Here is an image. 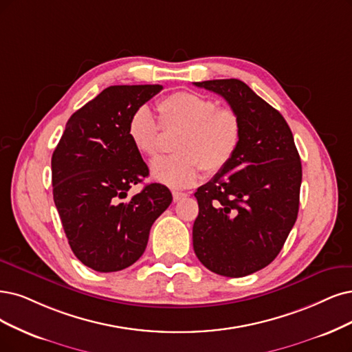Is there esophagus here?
Returning <instances> with one entry per match:
<instances>
[{
	"mask_svg": "<svg viewBox=\"0 0 352 352\" xmlns=\"http://www.w3.org/2000/svg\"><path fill=\"white\" fill-rule=\"evenodd\" d=\"M187 196L186 192H179V191H173V199H174V203L179 201L181 199H184Z\"/></svg>",
	"mask_w": 352,
	"mask_h": 352,
	"instance_id": "34e87169",
	"label": "esophagus"
}]
</instances>
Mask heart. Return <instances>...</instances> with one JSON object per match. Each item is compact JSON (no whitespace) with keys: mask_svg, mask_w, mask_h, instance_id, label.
<instances>
[{"mask_svg":"<svg viewBox=\"0 0 352 352\" xmlns=\"http://www.w3.org/2000/svg\"><path fill=\"white\" fill-rule=\"evenodd\" d=\"M158 111L160 123L146 106L138 107L127 122V136L143 156H153L158 151L161 127L178 132L173 146L177 153L151 165L152 178L158 183L171 188L191 187L200 178L201 168L216 174L236 153L242 126L232 107H217L209 97L181 91L164 98Z\"/></svg>","mask_w":352,"mask_h":352,"instance_id":"heart-1","label":"heart"}]
</instances>
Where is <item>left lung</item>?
<instances>
[{
  "label": "left lung",
  "mask_w": 352,
  "mask_h": 352,
  "mask_svg": "<svg viewBox=\"0 0 352 352\" xmlns=\"http://www.w3.org/2000/svg\"><path fill=\"white\" fill-rule=\"evenodd\" d=\"M222 96L241 119L236 153L196 194L192 246L200 263L225 277H243L280 254L298 213L302 162L284 117L245 82H194Z\"/></svg>",
  "instance_id": "left-lung-1"
}]
</instances>
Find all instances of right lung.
Segmentation results:
<instances>
[{"instance_id":"add662e5","label":"right lung","mask_w":352,"mask_h":352,"mask_svg":"<svg viewBox=\"0 0 352 352\" xmlns=\"http://www.w3.org/2000/svg\"><path fill=\"white\" fill-rule=\"evenodd\" d=\"M162 85H111L76 110L52 155V186L60 222L75 256L98 272L120 271L145 252L149 230L173 194L148 184L149 175L127 136L129 117Z\"/></svg>"}]
</instances>
